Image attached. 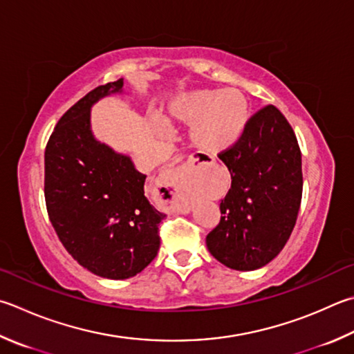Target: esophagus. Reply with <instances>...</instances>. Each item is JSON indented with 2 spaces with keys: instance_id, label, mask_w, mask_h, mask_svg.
<instances>
[{
  "instance_id": "34e87169",
  "label": "esophagus",
  "mask_w": 354,
  "mask_h": 354,
  "mask_svg": "<svg viewBox=\"0 0 354 354\" xmlns=\"http://www.w3.org/2000/svg\"><path fill=\"white\" fill-rule=\"evenodd\" d=\"M204 165H214L215 162L214 160H209V162H203ZM178 176H179V171L178 170H175V169H171V170H169L165 173V175H162V178H160V183L162 184H173L178 179Z\"/></svg>"
}]
</instances>
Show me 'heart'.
Masks as SVG:
<instances>
[{"label":"heart","instance_id":"heart-1","mask_svg":"<svg viewBox=\"0 0 354 354\" xmlns=\"http://www.w3.org/2000/svg\"><path fill=\"white\" fill-rule=\"evenodd\" d=\"M167 114L171 120L190 125V140L199 150L218 155L232 149L246 131L250 104L240 89H195L173 99ZM151 127L156 133H165L169 124L156 114Z\"/></svg>","mask_w":354,"mask_h":354}]
</instances>
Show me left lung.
Listing matches in <instances>:
<instances>
[{
    "mask_svg": "<svg viewBox=\"0 0 354 354\" xmlns=\"http://www.w3.org/2000/svg\"><path fill=\"white\" fill-rule=\"evenodd\" d=\"M220 159L232 185L205 244L224 266L255 271L279 255L297 220L304 189L297 139L285 115L268 105Z\"/></svg>",
    "mask_w": 354,
    "mask_h": 354,
    "instance_id": "left-lung-1",
    "label": "left lung"
}]
</instances>
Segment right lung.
Masks as SVG:
<instances>
[{
    "label": "right lung",
    "mask_w": 354,
    "mask_h": 354,
    "mask_svg": "<svg viewBox=\"0 0 354 354\" xmlns=\"http://www.w3.org/2000/svg\"><path fill=\"white\" fill-rule=\"evenodd\" d=\"M122 93L124 79L88 93L57 122L44 151V198L57 235L79 265L111 280L150 265L165 218L145 196L147 175L93 134V105Z\"/></svg>",
    "instance_id": "obj_1"
}]
</instances>
